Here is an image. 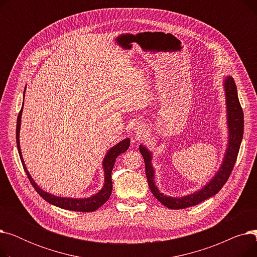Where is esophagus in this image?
<instances>
[{
	"instance_id": "34e87169",
	"label": "esophagus",
	"mask_w": 257,
	"mask_h": 257,
	"mask_svg": "<svg viewBox=\"0 0 257 257\" xmlns=\"http://www.w3.org/2000/svg\"><path fill=\"white\" fill-rule=\"evenodd\" d=\"M144 126L143 125H138L136 128H134V131H136L138 134H142L144 132Z\"/></svg>"
}]
</instances>
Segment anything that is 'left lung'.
Segmentation results:
<instances>
[{
	"instance_id": "8db88e82",
	"label": "left lung",
	"mask_w": 257,
	"mask_h": 257,
	"mask_svg": "<svg viewBox=\"0 0 257 257\" xmlns=\"http://www.w3.org/2000/svg\"><path fill=\"white\" fill-rule=\"evenodd\" d=\"M223 87L225 92L226 124L228 129L226 150L218 171L214 173L212 178L198 191L182 197H171L161 193L155 184V169L152 165L153 153L143 144L139 147L140 152L145 159L146 175L150 190L160 203L168 208L182 209L191 207L217 195L232 172L242 140V134H244V112L241 110L237 97L236 85L231 76L224 78Z\"/></svg>"
}]
</instances>
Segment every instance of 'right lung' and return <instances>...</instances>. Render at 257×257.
I'll use <instances>...</instances> for the list:
<instances>
[{"instance_id":"1","label":"right lung","mask_w":257,"mask_h":257,"mask_svg":"<svg viewBox=\"0 0 257 257\" xmlns=\"http://www.w3.org/2000/svg\"><path fill=\"white\" fill-rule=\"evenodd\" d=\"M25 91H26V87L24 89V98H25ZM23 108H24V101H23L22 109L19 113L18 120H17V145H18V151H19V154H20V157L22 160L23 168L27 174V176H28L31 184L35 188V191L39 194L40 197L45 199L48 203H50L52 205H55L57 207H60L62 209L89 212V211L97 210L99 207H101L105 203V202L109 199L111 192H112L111 172H112V169H113V166L115 163V159L118 155H120L121 153H124L128 150V148L130 146V139L126 138L124 140H121L116 145L111 147L110 149H108V151L106 152V154L103 158V161H102V168H103V172H104V183H103L102 188L98 193H96L90 197H87V198H71V197L55 196V195H52L50 193L45 192L37 185V183L33 180L29 171L27 170V167L25 165V161H24V158L22 155L21 145H20V130H21Z\"/></svg>"}]
</instances>
